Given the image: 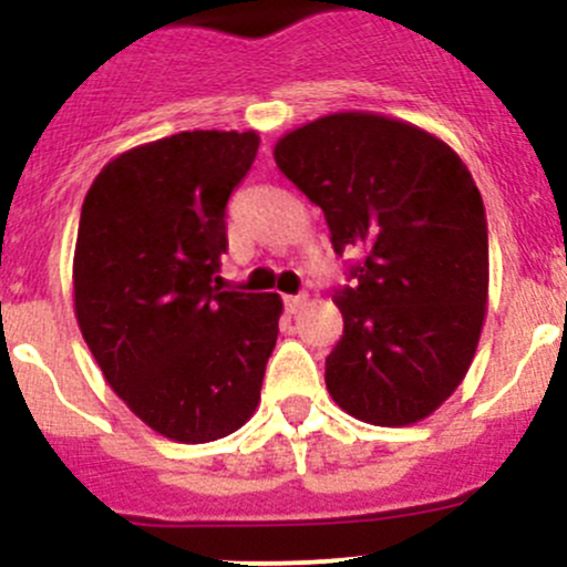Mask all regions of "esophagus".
<instances>
[{
	"label": "esophagus",
	"instance_id": "esophagus-1",
	"mask_svg": "<svg viewBox=\"0 0 567 567\" xmlns=\"http://www.w3.org/2000/svg\"><path fill=\"white\" fill-rule=\"evenodd\" d=\"M282 301H285V310H288L290 316H296V312L307 305V296H285Z\"/></svg>",
	"mask_w": 567,
	"mask_h": 567
}]
</instances>
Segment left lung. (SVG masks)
Listing matches in <instances>:
<instances>
[{
  "mask_svg": "<svg viewBox=\"0 0 567 567\" xmlns=\"http://www.w3.org/2000/svg\"><path fill=\"white\" fill-rule=\"evenodd\" d=\"M274 162L323 210L337 255H364L357 288L334 296L331 400L381 427L431 416L458 390L488 310V227L472 173L436 134L375 112L288 131Z\"/></svg>",
  "mask_w": 567,
  "mask_h": 567,
  "instance_id": "left-lung-1",
  "label": "left lung"
}]
</instances>
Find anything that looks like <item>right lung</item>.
Instances as JSON below:
<instances>
[{
  "mask_svg": "<svg viewBox=\"0 0 567 567\" xmlns=\"http://www.w3.org/2000/svg\"><path fill=\"white\" fill-rule=\"evenodd\" d=\"M257 131H181L120 153L90 186L73 310L106 384L164 439L230 436L260 403L282 299L216 285L225 208Z\"/></svg>",
  "mask_w": 567,
  "mask_h": 567,
  "instance_id": "right-lung-1",
  "label": "right lung"
}]
</instances>
